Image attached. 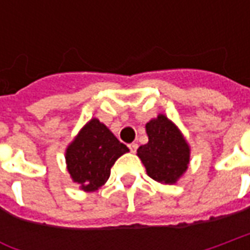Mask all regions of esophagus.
Returning a JSON list of instances; mask_svg holds the SVG:
<instances>
[{
  "mask_svg": "<svg viewBox=\"0 0 250 250\" xmlns=\"http://www.w3.org/2000/svg\"><path fill=\"white\" fill-rule=\"evenodd\" d=\"M128 148H130L131 152H136V150H138V145H136L135 142H134V143H130V145H128Z\"/></svg>",
  "mask_w": 250,
  "mask_h": 250,
  "instance_id": "obj_1",
  "label": "esophagus"
}]
</instances>
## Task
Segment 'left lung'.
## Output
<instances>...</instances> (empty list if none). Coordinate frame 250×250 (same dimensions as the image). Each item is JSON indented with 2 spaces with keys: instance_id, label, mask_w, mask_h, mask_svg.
<instances>
[{
  "instance_id": "1",
  "label": "left lung",
  "mask_w": 250,
  "mask_h": 250,
  "mask_svg": "<svg viewBox=\"0 0 250 250\" xmlns=\"http://www.w3.org/2000/svg\"><path fill=\"white\" fill-rule=\"evenodd\" d=\"M148 143L138 148V157L148 177L161 184H175L186 171L190 148L174 123L159 115L146 125Z\"/></svg>"
}]
</instances>
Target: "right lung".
I'll list each match as a JSON object with an SVG mask.
<instances>
[{
    "label": "right lung",
    "mask_w": 250,
    "mask_h": 250,
    "mask_svg": "<svg viewBox=\"0 0 250 250\" xmlns=\"http://www.w3.org/2000/svg\"><path fill=\"white\" fill-rule=\"evenodd\" d=\"M128 151L111 131L92 119L66 148V167L84 191L98 190L109 178L115 161Z\"/></svg>",
    "instance_id": "right-lung-1"
}]
</instances>
